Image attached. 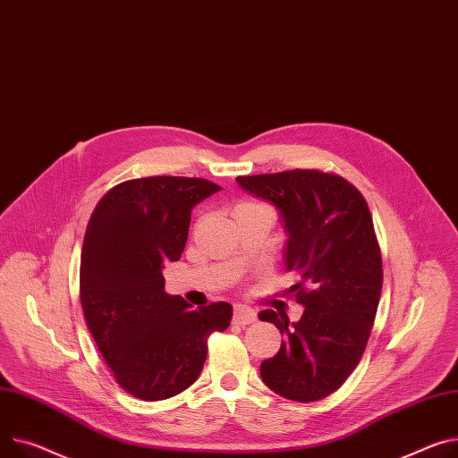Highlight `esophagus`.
<instances>
[{"instance_id": "1", "label": "esophagus", "mask_w": 458, "mask_h": 458, "mask_svg": "<svg viewBox=\"0 0 458 458\" xmlns=\"http://www.w3.org/2000/svg\"><path fill=\"white\" fill-rule=\"evenodd\" d=\"M258 320V315L254 310L250 308H245V306H237L235 311H233V324H239V326H247V324H252Z\"/></svg>"}]
</instances>
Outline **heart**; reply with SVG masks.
Returning a JSON list of instances; mask_svg holds the SVG:
<instances>
[{
    "label": "heart",
    "mask_w": 458,
    "mask_h": 458,
    "mask_svg": "<svg viewBox=\"0 0 458 458\" xmlns=\"http://www.w3.org/2000/svg\"><path fill=\"white\" fill-rule=\"evenodd\" d=\"M241 206H256V204H241Z\"/></svg>",
    "instance_id": "obj_1"
}]
</instances>
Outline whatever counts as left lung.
<instances>
[{
  "mask_svg": "<svg viewBox=\"0 0 458 458\" xmlns=\"http://www.w3.org/2000/svg\"><path fill=\"white\" fill-rule=\"evenodd\" d=\"M237 184L278 209L287 233L285 270L303 315L261 311L284 335L280 352L261 362V379L293 402H317L337 390L367 348L383 265L367 200L337 174L293 169L237 176Z\"/></svg>",
  "mask_w": 458,
  "mask_h": 458,
  "instance_id": "8db88e82",
  "label": "left lung"
}]
</instances>
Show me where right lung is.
Returning a JSON list of instances; mask_svg holds the SVG:
<instances>
[{"mask_svg": "<svg viewBox=\"0 0 458 458\" xmlns=\"http://www.w3.org/2000/svg\"><path fill=\"white\" fill-rule=\"evenodd\" d=\"M221 188L204 178L147 176L112 188L91 213L81 254V306L115 381L160 402L197 381L228 301L191 310L165 293L162 268L184 252L191 209Z\"/></svg>", "mask_w": 458, "mask_h": 458, "instance_id": "1", "label": "right lung"}]
</instances>
